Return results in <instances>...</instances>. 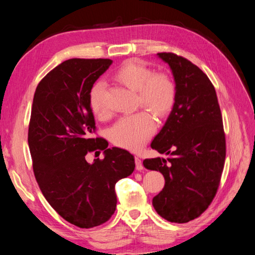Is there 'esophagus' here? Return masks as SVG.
Listing matches in <instances>:
<instances>
[{"mask_svg": "<svg viewBox=\"0 0 255 255\" xmlns=\"http://www.w3.org/2000/svg\"><path fill=\"white\" fill-rule=\"evenodd\" d=\"M134 162H136V169L138 171H141L143 169V164H142V160L139 158V156H136V159H134Z\"/></svg>", "mask_w": 255, "mask_h": 255, "instance_id": "34e87169", "label": "esophagus"}]
</instances>
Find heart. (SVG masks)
<instances>
[{
  "instance_id": "1",
  "label": "heart",
  "mask_w": 255,
  "mask_h": 255,
  "mask_svg": "<svg viewBox=\"0 0 255 255\" xmlns=\"http://www.w3.org/2000/svg\"><path fill=\"white\" fill-rule=\"evenodd\" d=\"M115 79L130 90L138 92V105L152 112L155 116L169 115L176 100V84L169 74L154 73L152 69L136 61H127L115 72ZM106 85L103 81L93 84L89 94L90 106L97 116L107 117L110 107L105 102ZM155 122L148 112L125 116L110 130L112 141L128 150L137 151L152 137Z\"/></svg>"
}]
</instances>
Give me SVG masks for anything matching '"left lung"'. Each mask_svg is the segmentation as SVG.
Returning a JSON list of instances; mask_svg holds the SVG:
<instances>
[{
    "label": "left lung",
    "instance_id": "left-lung-1",
    "mask_svg": "<svg viewBox=\"0 0 255 255\" xmlns=\"http://www.w3.org/2000/svg\"><path fill=\"white\" fill-rule=\"evenodd\" d=\"M169 63L176 100L151 148L169 158L144 159L164 176L152 204L162 218L185 224L199 217L217 194L226 159V134L216 90L207 75L186 58L159 52Z\"/></svg>",
    "mask_w": 255,
    "mask_h": 255
}]
</instances>
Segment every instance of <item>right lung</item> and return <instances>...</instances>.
<instances>
[{"mask_svg": "<svg viewBox=\"0 0 255 255\" xmlns=\"http://www.w3.org/2000/svg\"><path fill=\"white\" fill-rule=\"evenodd\" d=\"M111 59H69L37 85L28 127L32 170L47 202L79 228H93L115 213V184L130 175L134 158L96 132L89 94ZM104 149V159L92 165L85 155Z\"/></svg>", "mask_w": 255, "mask_h": 255, "instance_id": "obj_1", "label": "right lung"}]
</instances>
